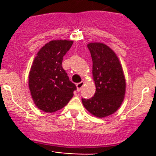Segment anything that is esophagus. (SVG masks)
I'll use <instances>...</instances> for the list:
<instances>
[{"label": "esophagus", "mask_w": 156, "mask_h": 156, "mask_svg": "<svg viewBox=\"0 0 156 156\" xmlns=\"http://www.w3.org/2000/svg\"><path fill=\"white\" fill-rule=\"evenodd\" d=\"M83 86V82H80L76 83V88H77V91L79 92L80 91L81 89H82Z\"/></svg>", "instance_id": "esophagus-1"}]
</instances>
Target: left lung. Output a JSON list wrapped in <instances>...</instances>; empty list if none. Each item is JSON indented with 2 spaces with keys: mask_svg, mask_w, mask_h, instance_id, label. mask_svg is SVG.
I'll return each instance as SVG.
<instances>
[{
  "mask_svg": "<svg viewBox=\"0 0 156 156\" xmlns=\"http://www.w3.org/2000/svg\"><path fill=\"white\" fill-rule=\"evenodd\" d=\"M87 48L93 62V78L96 86L94 97L82 98L87 110L102 118L113 114L122 104L126 81L119 58L107 45L90 43Z\"/></svg>",
  "mask_w": 156,
  "mask_h": 156,
  "instance_id": "1",
  "label": "left lung"
}]
</instances>
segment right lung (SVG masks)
<instances>
[{
    "label": "right lung",
    "instance_id": "1",
    "mask_svg": "<svg viewBox=\"0 0 156 156\" xmlns=\"http://www.w3.org/2000/svg\"><path fill=\"white\" fill-rule=\"evenodd\" d=\"M72 41H51L38 51L29 75V87L38 108L53 112L62 108L73 97L76 87L62 68L63 56Z\"/></svg>",
    "mask_w": 156,
    "mask_h": 156
}]
</instances>
